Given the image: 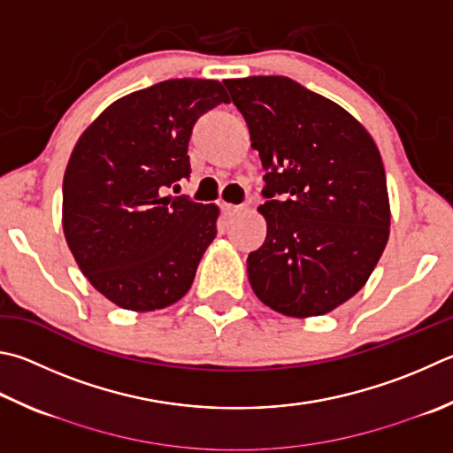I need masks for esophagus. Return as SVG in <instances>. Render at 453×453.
I'll use <instances>...</instances> for the list:
<instances>
[{"label": "esophagus", "instance_id": "1", "mask_svg": "<svg viewBox=\"0 0 453 453\" xmlns=\"http://www.w3.org/2000/svg\"><path fill=\"white\" fill-rule=\"evenodd\" d=\"M221 210H224V216H226V218H235V216H240V213L243 211V205L224 203V205H221Z\"/></svg>", "mask_w": 453, "mask_h": 453}]
</instances>
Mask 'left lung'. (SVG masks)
Masks as SVG:
<instances>
[{
  "label": "left lung",
  "mask_w": 453,
  "mask_h": 453,
  "mask_svg": "<svg viewBox=\"0 0 453 453\" xmlns=\"http://www.w3.org/2000/svg\"><path fill=\"white\" fill-rule=\"evenodd\" d=\"M265 168L267 237L250 253L253 293L287 317H317L363 289L386 248L390 205L366 128L289 77L226 79Z\"/></svg>",
  "instance_id": "8db88e82"
}]
</instances>
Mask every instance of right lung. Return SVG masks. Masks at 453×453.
<instances>
[{
	"instance_id": "1",
	"label": "right lung",
	"mask_w": 453,
	"mask_h": 453,
	"mask_svg": "<svg viewBox=\"0 0 453 453\" xmlns=\"http://www.w3.org/2000/svg\"><path fill=\"white\" fill-rule=\"evenodd\" d=\"M229 103L208 79H170L119 98L90 125L63 178V232L90 285L114 305L182 299L218 229V205L166 196L190 178L192 128Z\"/></svg>"
}]
</instances>
